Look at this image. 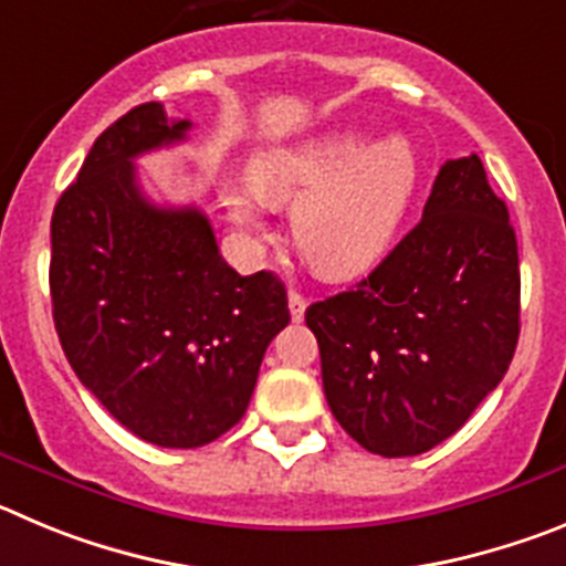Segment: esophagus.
<instances>
[{
    "mask_svg": "<svg viewBox=\"0 0 566 566\" xmlns=\"http://www.w3.org/2000/svg\"><path fill=\"white\" fill-rule=\"evenodd\" d=\"M287 304H290V318L293 321H302L304 318V310H307V298H304L298 290H290L287 293Z\"/></svg>",
    "mask_w": 566,
    "mask_h": 566,
    "instance_id": "34e87169",
    "label": "esophagus"
}]
</instances>
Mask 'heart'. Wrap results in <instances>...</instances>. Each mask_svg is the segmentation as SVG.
I'll return each instance as SVG.
<instances>
[{"mask_svg": "<svg viewBox=\"0 0 566 566\" xmlns=\"http://www.w3.org/2000/svg\"><path fill=\"white\" fill-rule=\"evenodd\" d=\"M251 186L222 188L228 217L264 228V202L293 206L295 245L315 271L353 279L389 253L420 186V151L400 132L369 140L360 129L327 132L253 157Z\"/></svg>", "mask_w": 566, "mask_h": 566, "instance_id": "b5f03b06", "label": "heart"}]
</instances>
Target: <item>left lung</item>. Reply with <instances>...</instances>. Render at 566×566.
<instances>
[{"label":"left lung","mask_w":566,"mask_h":566,"mask_svg":"<svg viewBox=\"0 0 566 566\" xmlns=\"http://www.w3.org/2000/svg\"><path fill=\"white\" fill-rule=\"evenodd\" d=\"M518 290L507 206L480 157L448 160L395 251L304 313L340 429L380 457H417L462 429L516 353Z\"/></svg>","instance_id":"8db88e82"}]
</instances>
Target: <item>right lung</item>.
Instances as JSON below:
<instances>
[{"label":"right lung","instance_id":"right-lung-1","mask_svg":"<svg viewBox=\"0 0 566 566\" xmlns=\"http://www.w3.org/2000/svg\"><path fill=\"white\" fill-rule=\"evenodd\" d=\"M191 120L140 104L98 135L50 222V295L81 384L140 440L200 448L233 429L264 349L290 324L273 273L239 276L200 208L137 186L135 157L186 140Z\"/></svg>","mask_w":566,"mask_h":566}]
</instances>
